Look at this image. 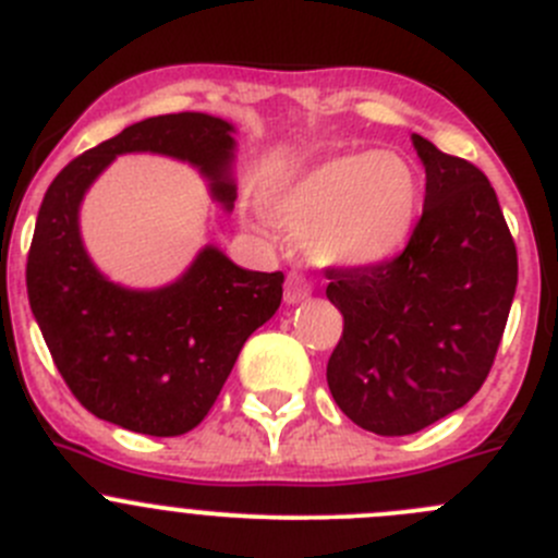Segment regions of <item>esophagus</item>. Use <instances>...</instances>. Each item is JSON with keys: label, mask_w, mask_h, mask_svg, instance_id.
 Returning <instances> with one entry per match:
<instances>
[{"label": "esophagus", "mask_w": 558, "mask_h": 558, "mask_svg": "<svg viewBox=\"0 0 558 558\" xmlns=\"http://www.w3.org/2000/svg\"><path fill=\"white\" fill-rule=\"evenodd\" d=\"M307 294H311V280H307V275L289 272V278H286V302H289V305H296V302L305 300Z\"/></svg>", "instance_id": "1"}]
</instances>
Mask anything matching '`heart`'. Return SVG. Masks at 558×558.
<instances>
[{
    "mask_svg": "<svg viewBox=\"0 0 558 558\" xmlns=\"http://www.w3.org/2000/svg\"><path fill=\"white\" fill-rule=\"evenodd\" d=\"M416 198L414 171L398 155H340L291 187L280 204V223L305 236L318 262L367 267L405 245Z\"/></svg>",
    "mask_w": 558,
    "mask_h": 558,
    "instance_id": "obj_1",
    "label": "heart"
}]
</instances>
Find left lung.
<instances>
[{
    "mask_svg": "<svg viewBox=\"0 0 558 558\" xmlns=\"http://www.w3.org/2000/svg\"><path fill=\"white\" fill-rule=\"evenodd\" d=\"M425 207L403 251L327 267L343 335L327 362L335 403L378 436H409L477 395L518 286V251L488 177L414 135Z\"/></svg>",
    "mask_w": 558,
    "mask_h": 558,
    "instance_id": "left-lung-1",
    "label": "left lung"
}]
</instances>
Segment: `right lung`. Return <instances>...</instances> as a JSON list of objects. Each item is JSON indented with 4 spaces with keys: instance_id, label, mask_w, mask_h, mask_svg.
<instances>
[{
    "instance_id": "add662e5",
    "label": "right lung",
    "mask_w": 558,
    "mask_h": 558,
    "mask_svg": "<svg viewBox=\"0 0 558 558\" xmlns=\"http://www.w3.org/2000/svg\"><path fill=\"white\" fill-rule=\"evenodd\" d=\"M231 124L196 111L163 113L70 160L48 185L26 258V294L53 365L86 411L147 436H182L218 400L245 340L272 318L283 272H251L204 247L182 280L130 291L102 278L78 234V204L122 153L198 166L231 207Z\"/></svg>"
}]
</instances>
